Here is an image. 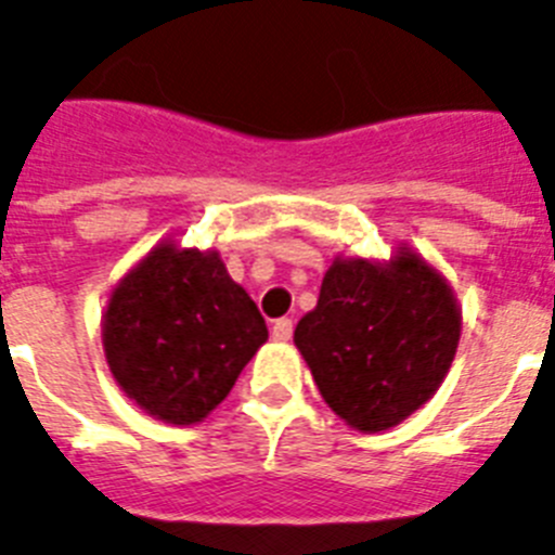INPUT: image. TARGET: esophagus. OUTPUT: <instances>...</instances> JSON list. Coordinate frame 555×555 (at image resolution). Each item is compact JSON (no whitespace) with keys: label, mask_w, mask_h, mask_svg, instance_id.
<instances>
[{"label":"esophagus","mask_w":555,"mask_h":555,"mask_svg":"<svg viewBox=\"0 0 555 555\" xmlns=\"http://www.w3.org/2000/svg\"><path fill=\"white\" fill-rule=\"evenodd\" d=\"M292 333H294V322L286 320V317H283V320H278L272 325L274 341H288V338H292Z\"/></svg>","instance_id":"esophagus-1"}]
</instances>
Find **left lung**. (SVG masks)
<instances>
[{
    "mask_svg": "<svg viewBox=\"0 0 555 555\" xmlns=\"http://www.w3.org/2000/svg\"><path fill=\"white\" fill-rule=\"evenodd\" d=\"M461 338L453 286L411 247L389 261L336 255L294 327L322 400L361 434L400 425L450 372Z\"/></svg>",
    "mask_w": 555,
    "mask_h": 555,
    "instance_id": "left-lung-1",
    "label": "left lung"
}]
</instances>
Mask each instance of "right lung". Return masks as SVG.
<instances>
[{
    "mask_svg": "<svg viewBox=\"0 0 555 555\" xmlns=\"http://www.w3.org/2000/svg\"><path fill=\"white\" fill-rule=\"evenodd\" d=\"M267 338L261 311L222 255L169 238L113 286L102 313L113 380L169 425L203 423Z\"/></svg>",
    "mask_w": 555,
    "mask_h": 555,
    "instance_id": "right-lung-1",
    "label": "right lung"
}]
</instances>
